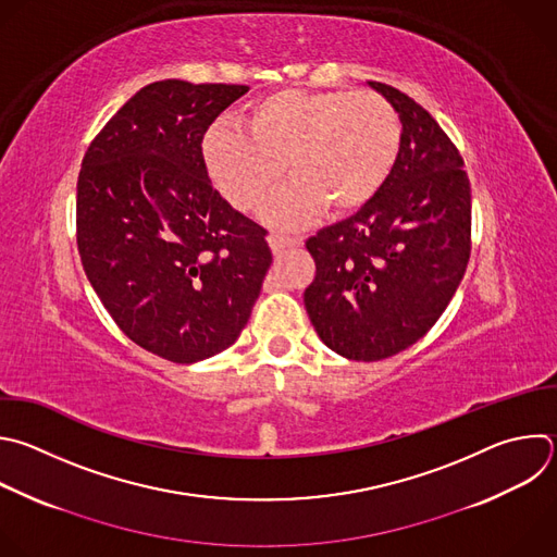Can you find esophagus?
<instances>
[{"label":"esophagus","instance_id":"esophagus-1","mask_svg":"<svg viewBox=\"0 0 557 557\" xmlns=\"http://www.w3.org/2000/svg\"><path fill=\"white\" fill-rule=\"evenodd\" d=\"M269 247L273 253H282L284 249H290V247H299L301 240L299 238H288V236H280V234H269Z\"/></svg>","mask_w":557,"mask_h":557}]
</instances>
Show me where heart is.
<instances>
[{"label":"heart","mask_w":557,"mask_h":557,"mask_svg":"<svg viewBox=\"0 0 557 557\" xmlns=\"http://www.w3.org/2000/svg\"><path fill=\"white\" fill-rule=\"evenodd\" d=\"M238 128L212 126L203 159L219 193L256 210L282 174L290 183L264 208L273 225L293 227L317 208L341 219L372 201L389 178L403 144L396 109L376 94L280 89L253 100Z\"/></svg>","instance_id":"heart-1"}]
</instances>
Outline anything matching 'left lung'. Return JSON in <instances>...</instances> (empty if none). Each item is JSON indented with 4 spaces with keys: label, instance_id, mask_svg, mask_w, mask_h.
I'll return each mask as SVG.
<instances>
[{
    "label": "left lung",
    "instance_id": "obj_1",
    "mask_svg": "<svg viewBox=\"0 0 557 557\" xmlns=\"http://www.w3.org/2000/svg\"><path fill=\"white\" fill-rule=\"evenodd\" d=\"M403 122L398 161L354 216L306 240L317 275L304 293L319 338L349 360H383L420 341L470 260L472 201L463 159L435 117L369 81Z\"/></svg>",
    "mask_w": 557,
    "mask_h": 557
}]
</instances>
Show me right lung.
<instances>
[{
    "label": "right lung",
    "instance_id": "right-lung-1",
    "mask_svg": "<svg viewBox=\"0 0 557 557\" xmlns=\"http://www.w3.org/2000/svg\"><path fill=\"white\" fill-rule=\"evenodd\" d=\"M247 91L150 83L83 157L76 240L87 280L133 343L172 362L234 345L273 262L267 230L219 195L201 146Z\"/></svg>",
    "mask_w": 557,
    "mask_h": 557
}]
</instances>
